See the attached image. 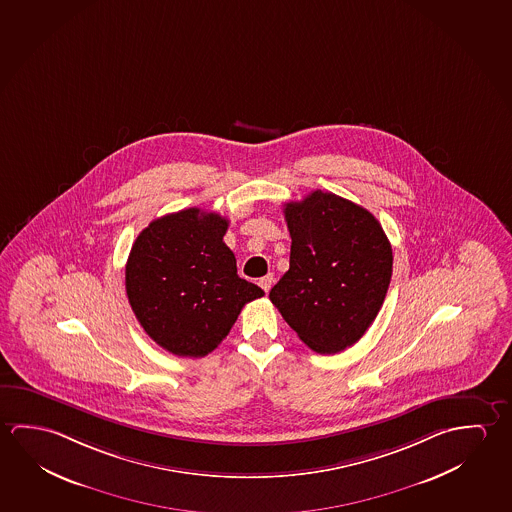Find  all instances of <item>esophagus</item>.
I'll use <instances>...</instances> for the list:
<instances>
[{"label": "esophagus", "mask_w": 512, "mask_h": 512, "mask_svg": "<svg viewBox=\"0 0 512 512\" xmlns=\"http://www.w3.org/2000/svg\"><path fill=\"white\" fill-rule=\"evenodd\" d=\"M273 282H275V278H273V273H268L266 277H262L259 280V285L266 291V293H269V289H271V285H273Z\"/></svg>", "instance_id": "34e87169"}]
</instances>
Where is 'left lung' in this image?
Listing matches in <instances>:
<instances>
[{
	"instance_id": "8db88e82",
	"label": "left lung",
	"mask_w": 512,
	"mask_h": 512,
	"mask_svg": "<svg viewBox=\"0 0 512 512\" xmlns=\"http://www.w3.org/2000/svg\"><path fill=\"white\" fill-rule=\"evenodd\" d=\"M289 269L269 300L314 352H343L377 318L393 250L377 218L341 196L314 191L285 203Z\"/></svg>"
}]
</instances>
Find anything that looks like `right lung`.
Returning <instances> with one entry per match:
<instances>
[{
    "label": "right lung",
    "mask_w": 512,
    "mask_h": 512,
    "mask_svg": "<svg viewBox=\"0 0 512 512\" xmlns=\"http://www.w3.org/2000/svg\"><path fill=\"white\" fill-rule=\"evenodd\" d=\"M228 219L185 209L153 219L137 235L125 269L126 296L144 332L178 357H205L241 309L264 296L237 275L223 235Z\"/></svg>",
    "instance_id": "obj_1"
}]
</instances>
